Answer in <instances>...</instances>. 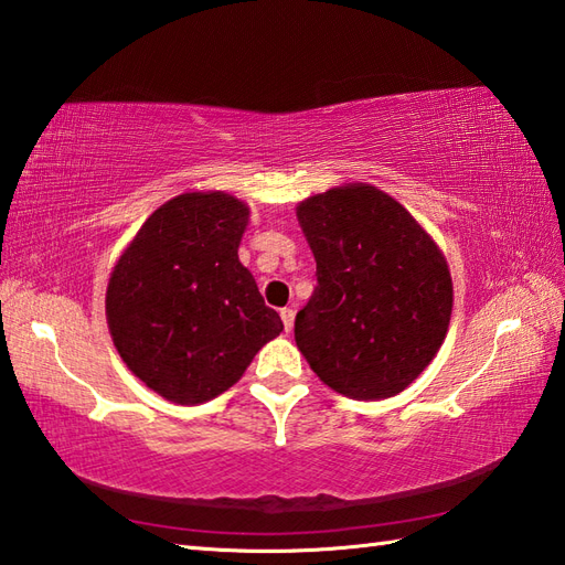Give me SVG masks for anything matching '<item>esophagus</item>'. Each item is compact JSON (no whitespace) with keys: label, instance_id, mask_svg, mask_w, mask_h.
<instances>
[{"label":"esophagus","instance_id":"obj_1","mask_svg":"<svg viewBox=\"0 0 565 565\" xmlns=\"http://www.w3.org/2000/svg\"><path fill=\"white\" fill-rule=\"evenodd\" d=\"M280 317H282V323H285V331H292V326H295V309H292V307L280 309Z\"/></svg>","mask_w":565,"mask_h":565}]
</instances>
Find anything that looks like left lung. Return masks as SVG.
I'll return each mask as SVG.
<instances>
[{
	"mask_svg": "<svg viewBox=\"0 0 565 565\" xmlns=\"http://www.w3.org/2000/svg\"><path fill=\"white\" fill-rule=\"evenodd\" d=\"M297 220L317 260V290L295 341L333 392L377 401L420 377L452 317V275L423 224L370 183L309 195Z\"/></svg>",
	"mask_w": 565,
	"mask_h": 565,
	"instance_id": "left-lung-1",
	"label": "left lung"
}]
</instances>
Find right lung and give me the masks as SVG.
<instances>
[{"instance_id":"1","label":"right lung","mask_w":565,"mask_h":565,"mask_svg":"<svg viewBox=\"0 0 565 565\" xmlns=\"http://www.w3.org/2000/svg\"><path fill=\"white\" fill-rule=\"evenodd\" d=\"M250 210L224 191L167 200L125 246L106 287V321L122 362L152 392L205 404L242 380L280 335L239 260Z\"/></svg>"}]
</instances>
